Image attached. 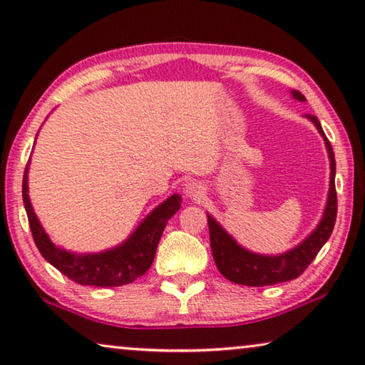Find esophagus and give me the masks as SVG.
Segmentation results:
<instances>
[{
  "label": "esophagus",
  "instance_id": "obj_1",
  "mask_svg": "<svg viewBox=\"0 0 365 365\" xmlns=\"http://www.w3.org/2000/svg\"><path fill=\"white\" fill-rule=\"evenodd\" d=\"M183 192H185V195L188 196V198H192V200H200L201 196L205 195V187H203V185H201L200 182H195V180H192V182H188L187 185H185Z\"/></svg>",
  "mask_w": 365,
  "mask_h": 365
}]
</instances>
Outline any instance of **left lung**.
<instances>
[{
    "label": "left lung",
    "instance_id": "left-lung-1",
    "mask_svg": "<svg viewBox=\"0 0 365 365\" xmlns=\"http://www.w3.org/2000/svg\"><path fill=\"white\" fill-rule=\"evenodd\" d=\"M291 94L296 101L305 102V97L299 91H291ZM305 118H309L317 126L318 133L325 141L329 159V170L331 172H329V190L325 211H323V216L314 232L300 242L297 247L291 248L286 253H281V255H259V253L247 250V248L237 244L234 237L227 234V230L211 214H207L214 263H216L219 273L235 284L259 287L296 279L314 262L317 253L322 250V247L327 244L333 232L338 211L336 188H334L336 160H334L333 148L323 133L320 121L315 115H305Z\"/></svg>",
    "mask_w": 365,
    "mask_h": 365
}]
</instances>
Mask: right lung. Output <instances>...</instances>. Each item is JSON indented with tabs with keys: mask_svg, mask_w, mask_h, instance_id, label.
I'll list each match as a JSON object with an SVG mask.
<instances>
[{
	"mask_svg": "<svg viewBox=\"0 0 365 365\" xmlns=\"http://www.w3.org/2000/svg\"><path fill=\"white\" fill-rule=\"evenodd\" d=\"M29 164L22 180V200L31 225L34 242L42 257L69 279L83 286L117 287L130 284L151 268L155 250L169 219L180 210L182 196L172 195L148 214L128 239L108 250L97 253H74L55 245L34 212L29 198Z\"/></svg>",
	"mask_w": 365,
	"mask_h": 365,
	"instance_id": "1",
	"label": "right lung"
}]
</instances>
